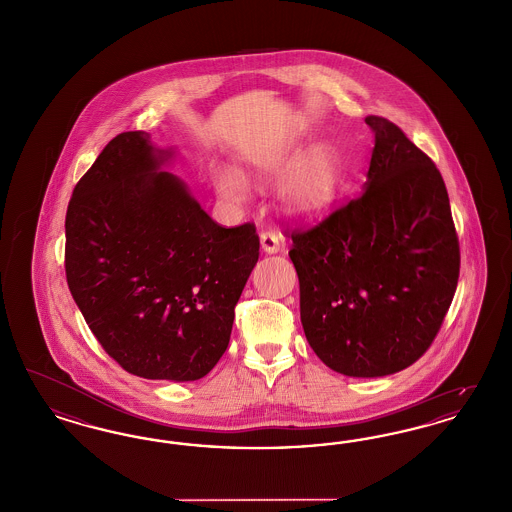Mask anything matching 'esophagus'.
<instances>
[{
    "label": "esophagus",
    "mask_w": 512,
    "mask_h": 512,
    "mask_svg": "<svg viewBox=\"0 0 512 512\" xmlns=\"http://www.w3.org/2000/svg\"><path fill=\"white\" fill-rule=\"evenodd\" d=\"M261 247L265 253H278L282 249V242H280V234L274 232V230H265L261 232Z\"/></svg>",
    "instance_id": "obj_1"
}]
</instances>
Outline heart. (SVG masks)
Instances as JSON below:
<instances>
[{
  "label": "heart",
  "instance_id": "b5f03b06",
  "mask_svg": "<svg viewBox=\"0 0 512 512\" xmlns=\"http://www.w3.org/2000/svg\"><path fill=\"white\" fill-rule=\"evenodd\" d=\"M289 146H270L247 156V169L261 179L280 177L289 165ZM215 192L232 204H242L247 198V183L242 173L221 169L211 179ZM339 184V165L335 156L318 148L295 165L282 184V200L291 213L310 217L328 207Z\"/></svg>",
  "mask_w": 512,
  "mask_h": 512
}]
</instances>
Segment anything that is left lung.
Instances as JSON below:
<instances>
[{"label": "left lung", "instance_id": "obj_1", "mask_svg": "<svg viewBox=\"0 0 512 512\" xmlns=\"http://www.w3.org/2000/svg\"><path fill=\"white\" fill-rule=\"evenodd\" d=\"M375 135L368 181L316 226L293 230L301 324L328 368L383 377L408 368L442 328L459 280L444 179L394 123Z\"/></svg>", "mask_w": 512, "mask_h": 512}]
</instances>
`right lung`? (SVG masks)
I'll return each mask as SVG.
<instances>
[{"label":"right lung","mask_w":512,"mask_h":512,"mask_svg":"<svg viewBox=\"0 0 512 512\" xmlns=\"http://www.w3.org/2000/svg\"><path fill=\"white\" fill-rule=\"evenodd\" d=\"M146 131L104 146L66 211L70 293L125 371L196 381L225 354L234 307L259 259L255 225L225 228L162 165Z\"/></svg>","instance_id":"1"}]
</instances>
